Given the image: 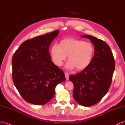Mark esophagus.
Segmentation results:
<instances>
[{"instance_id": "obj_1", "label": "esophagus", "mask_w": 125, "mask_h": 125, "mask_svg": "<svg viewBox=\"0 0 125 125\" xmlns=\"http://www.w3.org/2000/svg\"><path fill=\"white\" fill-rule=\"evenodd\" d=\"M65 77H66V80H68L69 79V75L67 73H65Z\"/></svg>"}]
</instances>
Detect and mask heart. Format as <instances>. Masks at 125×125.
<instances>
[{
  "mask_svg": "<svg viewBox=\"0 0 125 125\" xmlns=\"http://www.w3.org/2000/svg\"><path fill=\"white\" fill-rule=\"evenodd\" d=\"M94 45L91 42L75 38H66L59 44H54L51 47L50 54L53 63L62 66L68 56L66 68L77 71L86 69L92 62L94 54Z\"/></svg>",
  "mask_w": 125,
  "mask_h": 125,
  "instance_id": "b5f03b06",
  "label": "heart"
}]
</instances>
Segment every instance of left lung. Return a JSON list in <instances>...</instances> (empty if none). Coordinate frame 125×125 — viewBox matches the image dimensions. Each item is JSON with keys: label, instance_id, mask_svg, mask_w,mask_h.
<instances>
[{"label": "left lung", "instance_id": "8db88e82", "mask_svg": "<svg viewBox=\"0 0 125 125\" xmlns=\"http://www.w3.org/2000/svg\"><path fill=\"white\" fill-rule=\"evenodd\" d=\"M94 45L95 52L90 65L69 79L74 84L73 98L79 104L91 106L101 100L107 93L115 68L113 54L107 43L94 36L83 35Z\"/></svg>", "mask_w": 125, "mask_h": 125}]
</instances>
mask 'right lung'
<instances>
[{
    "mask_svg": "<svg viewBox=\"0 0 125 125\" xmlns=\"http://www.w3.org/2000/svg\"><path fill=\"white\" fill-rule=\"evenodd\" d=\"M59 30L36 36L21 44L12 58L15 87L27 102L43 105L53 98L58 84L66 80L64 73L51 61L49 49Z\"/></svg>",
    "mask_w": 125,
    "mask_h": 125,
    "instance_id": "1",
    "label": "right lung"
}]
</instances>
